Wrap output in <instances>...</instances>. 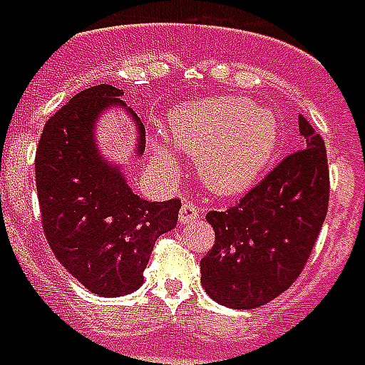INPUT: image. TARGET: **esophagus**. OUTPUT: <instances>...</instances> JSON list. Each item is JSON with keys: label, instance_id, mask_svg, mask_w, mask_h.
Listing matches in <instances>:
<instances>
[{"label": "esophagus", "instance_id": "34e87169", "mask_svg": "<svg viewBox=\"0 0 365 365\" xmlns=\"http://www.w3.org/2000/svg\"><path fill=\"white\" fill-rule=\"evenodd\" d=\"M201 219L199 215V207L191 201V199H185L182 203V209H180V222L182 225H190V222H195Z\"/></svg>", "mask_w": 365, "mask_h": 365}]
</instances>
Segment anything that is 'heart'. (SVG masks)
Returning a JSON list of instances; mask_svg holds the SVG:
<instances>
[{
  "label": "heart",
  "instance_id": "heart-1",
  "mask_svg": "<svg viewBox=\"0 0 365 365\" xmlns=\"http://www.w3.org/2000/svg\"><path fill=\"white\" fill-rule=\"evenodd\" d=\"M168 127L175 150L197 158L199 180L219 195L248 190L260 178L277 144L274 113L240 97L178 105L170 113ZM150 150L166 172H178L180 164L171 146L152 140Z\"/></svg>",
  "mask_w": 365,
  "mask_h": 365
}]
</instances>
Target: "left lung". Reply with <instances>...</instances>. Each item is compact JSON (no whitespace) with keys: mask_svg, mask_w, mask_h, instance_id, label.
<instances>
[{"mask_svg":"<svg viewBox=\"0 0 365 365\" xmlns=\"http://www.w3.org/2000/svg\"><path fill=\"white\" fill-rule=\"evenodd\" d=\"M305 148L283 158L227 211H209L215 245L201 260L207 295L230 309H258L305 268L329 211L327 148L299 115Z\"/></svg>","mask_w":365,"mask_h":365,"instance_id":"left-lung-1","label":"left lung"}]
</instances>
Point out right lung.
I'll return each instance as SVG.
<instances>
[{"label": "right lung", "mask_w": 365, "mask_h": 365, "mask_svg": "<svg viewBox=\"0 0 365 365\" xmlns=\"http://www.w3.org/2000/svg\"><path fill=\"white\" fill-rule=\"evenodd\" d=\"M120 96L123 90L101 83L72 97L46 120L35 158L44 237L72 277L101 297L143 285L154 242L174 229L182 207L180 199L135 195L119 164L97 150V117L120 107L138 128L135 154L144 152L143 123Z\"/></svg>", "instance_id": "add662e5"}]
</instances>
